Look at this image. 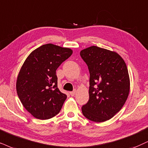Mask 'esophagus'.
Wrapping results in <instances>:
<instances>
[{"mask_svg": "<svg viewBox=\"0 0 148 148\" xmlns=\"http://www.w3.org/2000/svg\"><path fill=\"white\" fill-rule=\"evenodd\" d=\"M75 93H76V90H73L72 91V92H70V95L71 96H74L75 95Z\"/></svg>", "mask_w": 148, "mask_h": 148, "instance_id": "obj_1", "label": "esophagus"}]
</instances>
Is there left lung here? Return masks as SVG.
<instances>
[{"label": "left lung", "instance_id": "obj_1", "mask_svg": "<svg viewBox=\"0 0 148 148\" xmlns=\"http://www.w3.org/2000/svg\"><path fill=\"white\" fill-rule=\"evenodd\" d=\"M90 72L89 100L84 116L95 122L110 119L122 108L130 92L125 62L116 52L92 46L80 51Z\"/></svg>", "mask_w": 148, "mask_h": 148}]
</instances>
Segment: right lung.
<instances>
[{
	"label": "right lung",
	"instance_id": "add662e5",
	"mask_svg": "<svg viewBox=\"0 0 148 148\" xmlns=\"http://www.w3.org/2000/svg\"><path fill=\"white\" fill-rule=\"evenodd\" d=\"M72 49L47 44L31 53L22 66L16 90L22 104L33 116L45 120L58 114L67 96L58 88L56 70Z\"/></svg>",
	"mask_w": 148,
	"mask_h": 148
}]
</instances>
